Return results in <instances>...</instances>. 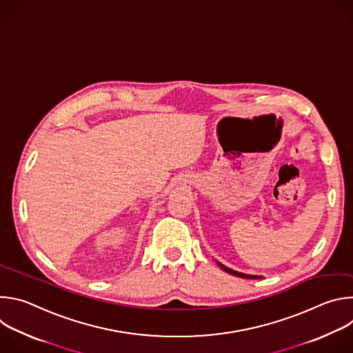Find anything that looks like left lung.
Instances as JSON below:
<instances>
[{
	"instance_id": "left-lung-1",
	"label": "left lung",
	"mask_w": 353,
	"mask_h": 353,
	"mask_svg": "<svg viewBox=\"0 0 353 353\" xmlns=\"http://www.w3.org/2000/svg\"><path fill=\"white\" fill-rule=\"evenodd\" d=\"M218 265H219L225 272H228V274H230V275H234V276H239V278H244V279H259V278H261V276H257V275H248V274H243V272L233 271V270L225 267V265L221 264V263H218Z\"/></svg>"
}]
</instances>
